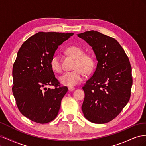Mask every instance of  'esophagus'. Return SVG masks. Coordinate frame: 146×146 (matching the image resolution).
Listing matches in <instances>:
<instances>
[{
    "label": "esophagus",
    "instance_id": "esophagus-1",
    "mask_svg": "<svg viewBox=\"0 0 146 146\" xmlns=\"http://www.w3.org/2000/svg\"><path fill=\"white\" fill-rule=\"evenodd\" d=\"M69 90L70 91H74L75 89H76V88H75L74 87H69Z\"/></svg>",
    "mask_w": 146,
    "mask_h": 146
}]
</instances>
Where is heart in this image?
I'll list each match as a JSON object with an SVG mask.
<instances>
[{"mask_svg":"<svg viewBox=\"0 0 146 146\" xmlns=\"http://www.w3.org/2000/svg\"><path fill=\"white\" fill-rule=\"evenodd\" d=\"M66 51L76 58L74 66V70L66 72L60 77L59 80L62 85L67 86H74L81 82L83 78V72L89 74L93 69L94 60L91 55L85 54L83 48L79 46L69 47ZM50 65L52 69L56 72H60L63 69L62 63L59 55L55 54L51 57Z\"/></svg>","mask_w":146,"mask_h":146,"instance_id":"heart-1","label":"heart"}]
</instances>
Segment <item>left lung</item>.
<instances>
[{"label": "left lung", "mask_w": 146, "mask_h": 146, "mask_svg": "<svg viewBox=\"0 0 146 146\" xmlns=\"http://www.w3.org/2000/svg\"><path fill=\"white\" fill-rule=\"evenodd\" d=\"M77 36L92 47L98 60L94 72L82 88L84 116L95 123L110 122L130 100L133 79L129 59L113 38L94 30Z\"/></svg>", "instance_id": "1"}]
</instances>
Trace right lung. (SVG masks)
I'll use <instances>...</instances> for the list:
<instances>
[{
	"label": "right lung",
	"mask_w": 146,
	"mask_h": 146,
	"mask_svg": "<svg viewBox=\"0 0 146 146\" xmlns=\"http://www.w3.org/2000/svg\"><path fill=\"white\" fill-rule=\"evenodd\" d=\"M73 35L38 32L26 40L17 52L13 66L12 91L19 111L31 121L46 123L58 115L68 89L61 86L50 60L58 46Z\"/></svg>",
	"instance_id": "add662e5"
}]
</instances>
